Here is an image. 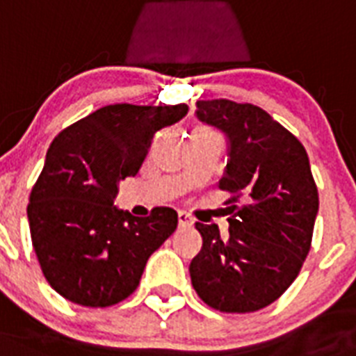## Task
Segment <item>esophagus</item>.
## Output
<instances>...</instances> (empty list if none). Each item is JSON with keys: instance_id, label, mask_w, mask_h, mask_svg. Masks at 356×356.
Returning a JSON list of instances; mask_svg holds the SVG:
<instances>
[{"instance_id": "1", "label": "esophagus", "mask_w": 356, "mask_h": 356, "mask_svg": "<svg viewBox=\"0 0 356 356\" xmlns=\"http://www.w3.org/2000/svg\"><path fill=\"white\" fill-rule=\"evenodd\" d=\"M177 219H179V227L181 228H190L193 227V219L188 216L186 212H179L177 213Z\"/></svg>"}]
</instances>
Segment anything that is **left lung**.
Segmentation results:
<instances>
[{
  "mask_svg": "<svg viewBox=\"0 0 356 356\" xmlns=\"http://www.w3.org/2000/svg\"><path fill=\"white\" fill-rule=\"evenodd\" d=\"M195 106V117L227 137L219 186L243 195V203L228 207L227 236L216 223H195L203 247L190 263V278L210 307L252 313L298 276L311 248L318 190L302 143L267 111L225 98Z\"/></svg>",
  "mask_w": 356,
  "mask_h": 356,
  "instance_id": "1",
  "label": "left lung"
}]
</instances>
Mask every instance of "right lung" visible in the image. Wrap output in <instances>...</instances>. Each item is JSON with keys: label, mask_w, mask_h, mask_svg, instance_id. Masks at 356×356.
<instances>
[{"label": "right lung", "mask_w": 356, "mask_h": 356, "mask_svg": "<svg viewBox=\"0 0 356 356\" xmlns=\"http://www.w3.org/2000/svg\"><path fill=\"white\" fill-rule=\"evenodd\" d=\"M186 113V104H115L51 143L27 218L43 276L63 298L86 307L122 302L137 289L149 256L175 232L173 208L135 218L113 203L118 183L143 166L153 135Z\"/></svg>", "instance_id": "obj_1"}]
</instances>
